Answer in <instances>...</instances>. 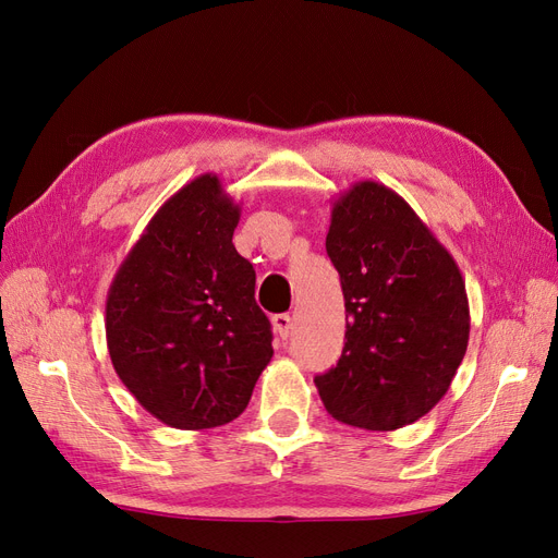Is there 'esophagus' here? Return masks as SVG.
I'll return each mask as SVG.
<instances>
[{
    "instance_id": "obj_1",
    "label": "esophagus",
    "mask_w": 558,
    "mask_h": 558,
    "mask_svg": "<svg viewBox=\"0 0 558 558\" xmlns=\"http://www.w3.org/2000/svg\"><path fill=\"white\" fill-rule=\"evenodd\" d=\"M272 324H275V330H277V335L281 337V340H289L291 330H293V318L289 314H277L272 318Z\"/></svg>"
}]
</instances>
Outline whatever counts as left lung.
Instances as JSON below:
<instances>
[{"label": "left lung", "mask_w": 558, "mask_h": 558, "mask_svg": "<svg viewBox=\"0 0 558 558\" xmlns=\"http://www.w3.org/2000/svg\"><path fill=\"white\" fill-rule=\"evenodd\" d=\"M326 251L340 272L344 349L314 379L328 414L396 430L449 391L470 335L465 281L451 253L396 191L359 181L335 202Z\"/></svg>", "instance_id": "left-lung-1"}]
</instances>
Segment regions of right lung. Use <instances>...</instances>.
Instances as JSON below:
<instances>
[{"mask_svg":"<svg viewBox=\"0 0 558 558\" xmlns=\"http://www.w3.org/2000/svg\"><path fill=\"white\" fill-rule=\"evenodd\" d=\"M240 205L202 174L150 218L107 295L116 375L146 412L181 430L230 424L272 359L256 272L232 244Z\"/></svg>","mask_w":558,"mask_h":558,"instance_id":"add662e5","label":"right lung"}]
</instances>
